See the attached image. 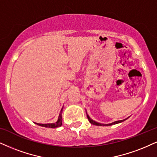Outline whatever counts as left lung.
I'll return each instance as SVG.
<instances>
[{"instance_id":"1","label":"left lung","mask_w":157,"mask_h":157,"mask_svg":"<svg viewBox=\"0 0 157 157\" xmlns=\"http://www.w3.org/2000/svg\"><path fill=\"white\" fill-rule=\"evenodd\" d=\"M86 117H87L88 119H89V121H90V122L91 124H94V125H97V126H111V125H113V124H117L121 123V122H122V121H123L122 120H121V121H114V122L111 123V124H102L98 123V122H97V121H94V120H92V119H91V118L90 117V116H89L87 113H86Z\"/></svg>"}]
</instances>
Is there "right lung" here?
<instances>
[{
  "label": "right lung",
  "instance_id": "right-lung-1",
  "mask_svg": "<svg viewBox=\"0 0 157 157\" xmlns=\"http://www.w3.org/2000/svg\"><path fill=\"white\" fill-rule=\"evenodd\" d=\"M63 108L61 109L60 113L59 114V117H58L57 121H56L55 123H52V124H37L39 126H41V127H49V128H56V127H59L62 125V112H63Z\"/></svg>",
  "mask_w": 157,
  "mask_h": 157
}]
</instances>
